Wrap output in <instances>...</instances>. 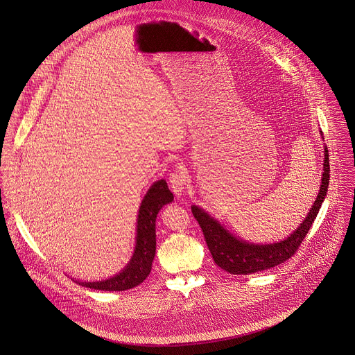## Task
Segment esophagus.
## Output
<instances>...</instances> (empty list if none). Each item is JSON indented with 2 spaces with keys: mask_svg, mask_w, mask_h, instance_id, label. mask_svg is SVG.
<instances>
[{
  "mask_svg": "<svg viewBox=\"0 0 355 355\" xmlns=\"http://www.w3.org/2000/svg\"><path fill=\"white\" fill-rule=\"evenodd\" d=\"M187 171H185V167L184 166H177L175 170H173L170 173V177H168V182H170V187L173 189V192L180 196L184 189H185V185H187Z\"/></svg>",
  "mask_w": 355,
  "mask_h": 355,
  "instance_id": "obj_1",
  "label": "esophagus"
}]
</instances>
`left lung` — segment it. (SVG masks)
I'll use <instances>...</instances> for the list:
<instances>
[{
	"label": "left lung",
	"mask_w": 355,
	"mask_h": 355,
	"mask_svg": "<svg viewBox=\"0 0 355 355\" xmlns=\"http://www.w3.org/2000/svg\"><path fill=\"white\" fill-rule=\"evenodd\" d=\"M324 157L321 187L311 212L291 236L277 243L254 245L242 241L230 234L223 226L219 225V222L211 218L201 208L196 205L192 207L193 216L202 230L212 259L222 270L233 275H249L279 266L295 254L309 229L312 227L321 204L327 196L329 184V158L327 147H324Z\"/></svg>",
	"instance_id": "1"
}]
</instances>
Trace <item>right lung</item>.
Here are the masks:
<instances>
[{"label": "right lung", "instance_id": "1", "mask_svg": "<svg viewBox=\"0 0 355 355\" xmlns=\"http://www.w3.org/2000/svg\"><path fill=\"white\" fill-rule=\"evenodd\" d=\"M173 193L170 192L167 182L160 180L155 182L147 195L143 198L139 218H137V242L132 260L125 267V270L114 277L102 282H81L79 284L103 291H123L139 286L146 277L150 275L153 268V261L157 250V234H155V220L160 208L173 201Z\"/></svg>", "mask_w": 355, "mask_h": 355}]
</instances>
